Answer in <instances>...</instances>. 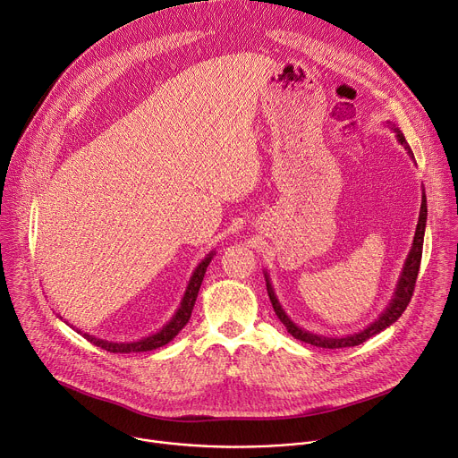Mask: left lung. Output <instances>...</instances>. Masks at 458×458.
I'll use <instances>...</instances> for the list:
<instances>
[{"label": "left lung", "instance_id": "obj_1", "mask_svg": "<svg viewBox=\"0 0 458 458\" xmlns=\"http://www.w3.org/2000/svg\"><path fill=\"white\" fill-rule=\"evenodd\" d=\"M391 130H394L396 137H398V142L407 149L409 157L414 158L403 133L391 126ZM426 219H428V200H426V193L422 191V204H420V216H419V225H417V232H414V239H412V246L409 250V256L403 263V268H402V274H400V279H398V284H396V290H394V296L391 300V303L387 305V309L380 314L378 319H374L367 328L356 332V335H351V336H345V338H327V336H319V335H312V332L309 330H303L300 328L293 319H290L284 310L281 309L277 298H276V293L272 288V283H270V277L268 274L265 272V279H267V293H268V298L272 301V307H274V312L276 316L279 318V321L286 327V330L293 335L296 340L300 342H305V344H310L314 347H323V349H344V347H354V345H360L363 342H367L369 338L377 336L378 332H382L384 328H387L389 325H393L402 314L403 310L407 309L409 301H411V296L414 293V284H417V277H419V270H420V261H422V246H424V232H426Z\"/></svg>", "mask_w": 458, "mask_h": 458}]
</instances>
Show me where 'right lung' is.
<instances>
[{
	"mask_svg": "<svg viewBox=\"0 0 458 458\" xmlns=\"http://www.w3.org/2000/svg\"><path fill=\"white\" fill-rule=\"evenodd\" d=\"M212 258H214V252L208 254L199 263V267L193 270V274L190 277V283L186 286L184 298L181 301V307L177 309L174 318L168 323H165L158 332H155V335H151L148 338H142L139 342H126V344H114V342L100 340V338H95L91 335H86V332H80V335L84 336L88 342H91L93 345L102 347L104 351H109V352H146V351H153V349H158V347H162L165 344H170L179 335V332L184 328V325L188 323V319L191 316V310H193V305H195V300H197V294H199L202 277H204L206 268H208V265H210Z\"/></svg>",
	"mask_w": 458,
	"mask_h": 458,
	"instance_id": "right-lung-1",
	"label": "right lung"
}]
</instances>
